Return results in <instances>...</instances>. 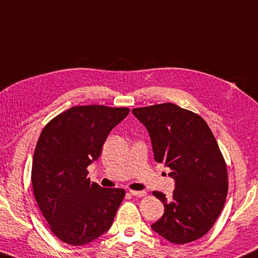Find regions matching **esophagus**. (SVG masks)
<instances>
[{
	"label": "esophagus",
	"instance_id": "34e87169",
	"mask_svg": "<svg viewBox=\"0 0 258 258\" xmlns=\"http://www.w3.org/2000/svg\"><path fill=\"white\" fill-rule=\"evenodd\" d=\"M130 194L133 196H137V198H143V196L147 195V191L145 190H130Z\"/></svg>",
	"mask_w": 258,
	"mask_h": 258
}]
</instances>
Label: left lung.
Segmentation results:
<instances>
[{
    "label": "left lung",
    "instance_id": "8db88e82",
    "mask_svg": "<svg viewBox=\"0 0 258 258\" xmlns=\"http://www.w3.org/2000/svg\"><path fill=\"white\" fill-rule=\"evenodd\" d=\"M132 113L148 131L154 160L169 167L175 180L170 200L153 191L165 213L152 230L179 245L199 239L221 213L228 191L226 162L207 121L170 102Z\"/></svg>",
    "mask_w": 258,
    "mask_h": 258
}]
</instances>
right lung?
Instances as JSON below:
<instances>
[{
	"instance_id": "1",
	"label": "right lung",
	"mask_w": 258,
	"mask_h": 258,
	"mask_svg": "<svg viewBox=\"0 0 258 258\" xmlns=\"http://www.w3.org/2000/svg\"><path fill=\"white\" fill-rule=\"evenodd\" d=\"M128 108L77 106L45 126L37 142L31 181L36 202L54 235L82 246L108 231L125 196L87 178V167L101 154L107 137Z\"/></svg>"
}]
</instances>
